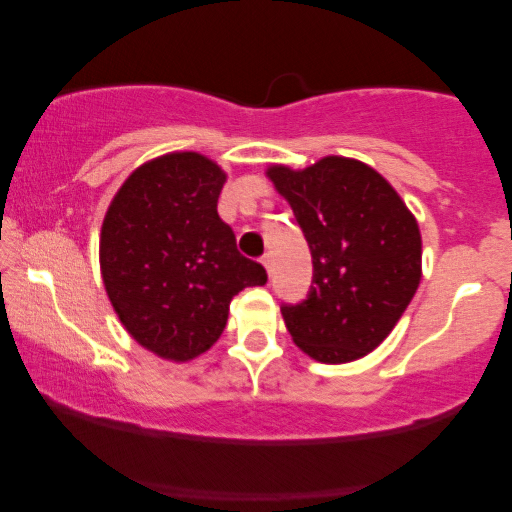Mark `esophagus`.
<instances>
[{"label": "esophagus", "mask_w": 512, "mask_h": 512, "mask_svg": "<svg viewBox=\"0 0 512 512\" xmlns=\"http://www.w3.org/2000/svg\"><path fill=\"white\" fill-rule=\"evenodd\" d=\"M261 263H263V268L268 270V275H270V272H272V254H270V251L261 258Z\"/></svg>", "instance_id": "esophagus-1"}]
</instances>
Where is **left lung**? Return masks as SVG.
<instances>
[{
  "label": "left lung",
  "mask_w": 512,
  "mask_h": 512,
  "mask_svg": "<svg viewBox=\"0 0 512 512\" xmlns=\"http://www.w3.org/2000/svg\"><path fill=\"white\" fill-rule=\"evenodd\" d=\"M310 244L314 279L284 305L291 338L321 363H349L380 347L422 282V233L396 188L356 158L326 156L303 170H265Z\"/></svg>",
  "instance_id": "8db88e82"
}]
</instances>
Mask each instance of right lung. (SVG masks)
<instances>
[{
  "mask_svg": "<svg viewBox=\"0 0 512 512\" xmlns=\"http://www.w3.org/2000/svg\"><path fill=\"white\" fill-rule=\"evenodd\" d=\"M226 179L198 151L165 153L130 172L104 214V291L130 338L165 361L205 354L226 328L230 300L268 282L216 212Z\"/></svg>",
  "mask_w": 512,
  "mask_h": 512,
  "instance_id": "add662e5",
  "label": "right lung"
}]
</instances>
